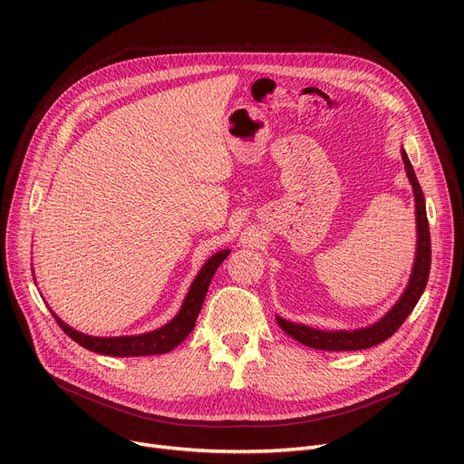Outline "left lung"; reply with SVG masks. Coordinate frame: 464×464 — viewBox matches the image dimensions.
Instances as JSON below:
<instances>
[{
  "label": "left lung",
  "mask_w": 464,
  "mask_h": 464,
  "mask_svg": "<svg viewBox=\"0 0 464 464\" xmlns=\"http://www.w3.org/2000/svg\"><path fill=\"white\" fill-rule=\"evenodd\" d=\"M401 156L404 161L406 177L413 189V201H416V231H418L416 259H413L411 275L401 299L389 308L378 322L367 327L352 329V331L314 329L304 324H294L276 315V322L282 327V331L287 333L291 338H295L297 343L314 350H325V352H355V350L378 346L404 324L413 306L418 304L420 297L423 295L427 280H429V271H430V233H429V222H427V208H425V198H423L421 186L418 182L416 173H413V167L404 149H401Z\"/></svg>",
  "instance_id": "left-lung-1"
}]
</instances>
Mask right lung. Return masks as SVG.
Instances as JSON below:
<instances>
[{"mask_svg":"<svg viewBox=\"0 0 464 464\" xmlns=\"http://www.w3.org/2000/svg\"><path fill=\"white\" fill-rule=\"evenodd\" d=\"M229 252H231L229 248L219 250L205 261L201 271L191 282L179 314L169 324H165L150 333L130 334V336H92V334H84V333H79L77 329L69 327L63 320L58 318L53 310L51 312L54 315V320L58 322V325L63 329V333L90 352L102 353V355H112V357H139V355L167 353L170 350H175L182 343V340L193 331L195 320H198L201 306L205 303L212 276H214L218 266L222 265V261L229 256Z\"/></svg>","mask_w":464,"mask_h":464,"instance_id":"add662e5","label":"right lung"}]
</instances>
